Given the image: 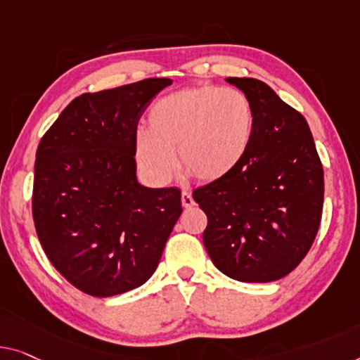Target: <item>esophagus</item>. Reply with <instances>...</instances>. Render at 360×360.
I'll use <instances>...</instances> for the list:
<instances>
[{
	"mask_svg": "<svg viewBox=\"0 0 360 360\" xmlns=\"http://www.w3.org/2000/svg\"><path fill=\"white\" fill-rule=\"evenodd\" d=\"M181 203H182V207H184V208H191V207L195 205V202H194V198H192L191 192L182 191V194H181Z\"/></svg>",
	"mask_w": 360,
	"mask_h": 360,
	"instance_id": "34e87169",
	"label": "esophagus"
}]
</instances>
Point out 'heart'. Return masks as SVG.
<instances>
[{
    "mask_svg": "<svg viewBox=\"0 0 360 360\" xmlns=\"http://www.w3.org/2000/svg\"><path fill=\"white\" fill-rule=\"evenodd\" d=\"M255 117L249 96L234 87L197 85L155 101L147 129L134 137L139 169L153 184H166L182 168L203 182L231 174L248 155Z\"/></svg>",
    "mask_w": 360,
    "mask_h": 360,
    "instance_id": "1",
    "label": "heart"
}]
</instances>
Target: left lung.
Wrapping results in <instances>:
<instances>
[{"instance_id":"8db88e82","label":"left lung","mask_w":360,"mask_h":360,"mask_svg":"<svg viewBox=\"0 0 360 360\" xmlns=\"http://www.w3.org/2000/svg\"><path fill=\"white\" fill-rule=\"evenodd\" d=\"M226 80L249 96L255 127L243 163L192 194L208 218L203 244L233 280L275 281L312 248L323 210V168L299 111L262 80Z\"/></svg>"}]
</instances>
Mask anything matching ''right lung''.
Masks as SVG:
<instances>
[{"label": "right lung", "instance_id": "right-lung-1", "mask_svg": "<svg viewBox=\"0 0 360 360\" xmlns=\"http://www.w3.org/2000/svg\"><path fill=\"white\" fill-rule=\"evenodd\" d=\"M171 79H143L74 98L37 148L32 214L48 260L80 291L142 286L181 217L178 187L137 182V122Z\"/></svg>", "mask_w": 360, "mask_h": 360}]
</instances>
